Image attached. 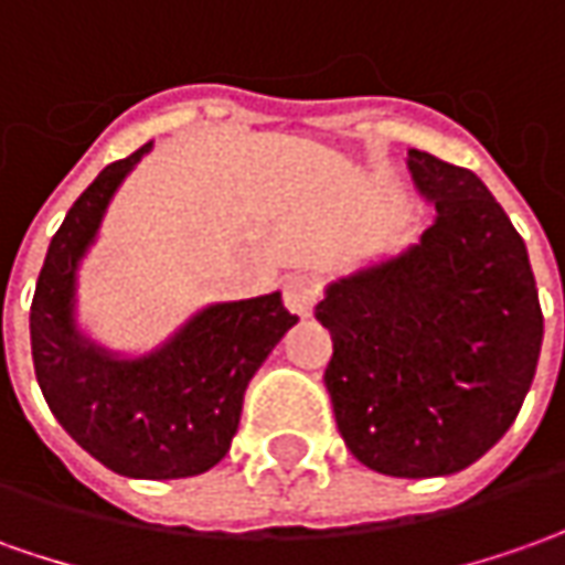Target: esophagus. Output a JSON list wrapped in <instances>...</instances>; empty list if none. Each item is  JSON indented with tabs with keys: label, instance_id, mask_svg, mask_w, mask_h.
Segmentation results:
<instances>
[{
	"label": "esophagus",
	"instance_id": "obj_1",
	"mask_svg": "<svg viewBox=\"0 0 565 565\" xmlns=\"http://www.w3.org/2000/svg\"><path fill=\"white\" fill-rule=\"evenodd\" d=\"M318 299H321V284L312 275H290L284 281V306L299 318H309Z\"/></svg>",
	"mask_w": 565,
	"mask_h": 565
}]
</instances>
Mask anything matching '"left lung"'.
Segmentation results:
<instances>
[{"instance_id":"1","label":"left lung","mask_w":565,"mask_h":565,"mask_svg":"<svg viewBox=\"0 0 565 565\" xmlns=\"http://www.w3.org/2000/svg\"><path fill=\"white\" fill-rule=\"evenodd\" d=\"M436 206L420 244L328 287L337 429L364 467L427 479L492 448L535 377L544 315L520 232L476 172L408 151Z\"/></svg>"}]
</instances>
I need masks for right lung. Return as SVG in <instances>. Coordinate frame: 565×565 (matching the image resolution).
<instances>
[{
    "label": "right lung",
    "mask_w": 565,
    "mask_h": 565,
    "mask_svg": "<svg viewBox=\"0 0 565 565\" xmlns=\"http://www.w3.org/2000/svg\"><path fill=\"white\" fill-rule=\"evenodd\" d=\"M148 148L98 172L61 222L30 306V349L42 395L73 443L120 476L185 479L225 458L247 383L297 315L284 309L281 294L210 306L136 362L110 359L73 331L76 263Z\"/></svg>",
    "instance_id": "right-lung-1"
}]
</instances>
